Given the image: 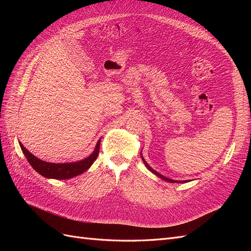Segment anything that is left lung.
I'll return each mask as SVG.
<instances>
[{
  "label": "left lung",
  "instance_id": "8db88e82",
  "mask_svg": "<svg viewBox=\"0 0 251 251\" xmlns=\"http://www.w3.org/2000/svg\"><path fill=\"white\" fill-rule=\"evenodd\" d=\"M142 160H143V162H144V164H146V166H147V168L151 172V173H153V174H155L156 175V176H158V177H160L161 179H163V180H165V181H168V182H172V183H182V182H186V181H176V180H172V179H169V178H166V177H164V176H162V175H160V174H159V173H157L155 170H153V169H151V166L146 162V160H144V159L142 158Z\"/></svg>",
  "mask_w": 251,
  "mask_h": 251
}]
</instances>
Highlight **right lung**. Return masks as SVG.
Instances as JSON below:
<instances>
[{"instance_id":"add662e5","label":"right lung","mask_w":251,"mask_h":251,"mask_svg":"<svg viewBox=\"0 0 251 251\" xmlns=\"http://www.w3.org/2000/svg\"><path fill=\"white\" fill-rule=\"evenodd\" d=\"M100 140H98L93 153L91 154L88 158L83 159V160H80L77 162H71V163H50V162L43 161L41 159L33 156L20 142L21 149L23 151V153H24V155L26 156L28 162L31 164L32 168L37 173L41 174L42 176L46 178L60 179V180L73 178L75 176H78V175L82 174L83 172H86L90 166L93 164V162L98 157V154H100Z\"/></svg>"}]
</instances>
